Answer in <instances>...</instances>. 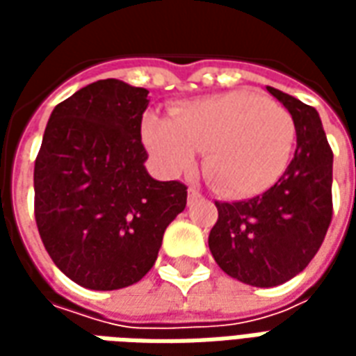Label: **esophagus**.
Segmentation results:
<instances>
[{
	"mask_svg": "<svg viewBox=\"0 0 356 356\" xmlns=\"http://www.w3.org/2000/svg\"><path fill=\"white\" fill-rule=\"evenodd\" d=\"M198 196H200V194H198V191H196V188H193V186H191V188H188V202L196 200Z\"/></svg>",
	"mask_w": 356,
	"mask_h": 356,
	"instance_id": "1",
	"label": "esophagus"
}]
</instances>
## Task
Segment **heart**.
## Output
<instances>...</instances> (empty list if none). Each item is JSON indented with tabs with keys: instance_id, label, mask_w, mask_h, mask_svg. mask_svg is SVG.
Returning <instances> with one entry per match:
<instances>
[{
	"instance_id": "b5f03b06",
	"label": "heart",
	"mask_w": 356,
	"mask_h": 356,
	"mask_svg": "<svg viewBox=\"0 0 356 356\" xmlns=\"http://www.w3.org/2000/svg\"><path fill=\"white\" fill-rule=\"evenodd\" d=\"M170 116L143 122V143L165 175L191 171L204 152V175L217 193L254 196L275 185L291 162L296 122L263 95L204 97L177 104Z\"/></svg>"
}]
</instances>
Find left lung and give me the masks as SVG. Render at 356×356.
I'll return each instance as SVG.
<instances>
[{
    "instance_id": "obj_1",
    "label": "left lung",
    "mask_w": 356,
    "mask_h": 356,
    "mask_svg": "<svg viewBox=\"0 0 356 356\" xmlns=\"http://www.w3.org/2000/svg\"><path fill=\"white\" fill-rule=\"evenodd\" d=\"M296 122L298 148L288 170L250 200L216 202L209 252L225 273L255 288L288 282L311 263L332 221L334 154L318 112L275 88Z\"/></svg>"
}]
</instances>
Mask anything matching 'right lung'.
Returning <instances> with one entry per match:
<instances>
[{
  "label": "right lung",
  "instance_id": "1",
  "mask_svg": "<svg viewBox=\"0 0 356 356\" xmlns=\"http://www.w3.org/2000/svg\"><path fill=\"white\" fill-rule=\"evenodd\" d=\"M148 91L89 83L51 112L35 158V223L53 263L89 290H120L154 265L186 186L148 175L140 122Z\"/></svg>",
  "mask_w": 356,
  "mask_h": 356
}]
</instances>
